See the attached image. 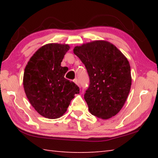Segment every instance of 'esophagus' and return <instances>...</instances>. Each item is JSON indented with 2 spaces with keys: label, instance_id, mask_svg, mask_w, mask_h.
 Segmentation results:
<instances>
[{
  "label": "esophagus",
  "instance_id": "34e87169",
  "mask_svg": "<svg viewBox=\"0 0 158 158\" xmlns=\"http://www.w3.org/2000/svg\"><path fill=\"white\" fill-rule=\"evenodd\" d=\"M73 81H74V84H76L77 85H79V80L77 79H74V80H73Z\"/></svg>",
  "mask_w": 158,
  "mask_h": 158
}]
</instances>
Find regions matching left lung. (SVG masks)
Wrapping results in <instances>:
<instances>
[{"instance_id":"1","label":"left lung","mask_w":158,"mask_h":158,"mask_svg":"<svg viewBox=\"0 0 158 158\" xmlns=\"http://www.w3.org/2000/svg\"><path fill=\"white\" fill-rule=\"evenodd\" d=\"M84 64L90 85L84 99L90 113L109 119L121 110L132 85L130 65L123 53L111 42L95 40L74 48Z\"/></svg>"}]
</instances>
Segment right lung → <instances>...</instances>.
I'll use <instances>...</instances> for the list:
<instances>
[{"instance_id": "obj_1", "label": "right lung", "mask_w": 158, "mask_h": 158, "mask_svg": "<svg viewBox=\"0 0 158 158\" xmlns=\"http://www.w3.org/2000/svg\"><path fill=\"white\" fill-rule=\"evenodd\" d=\"M68 44L49 43L37 49L29 59L23 73V89L31 105L37 113L49 119L58 118L65 113L77 85L66 79L68 71L60 65Z\"/></svg>"}]
</instances>
